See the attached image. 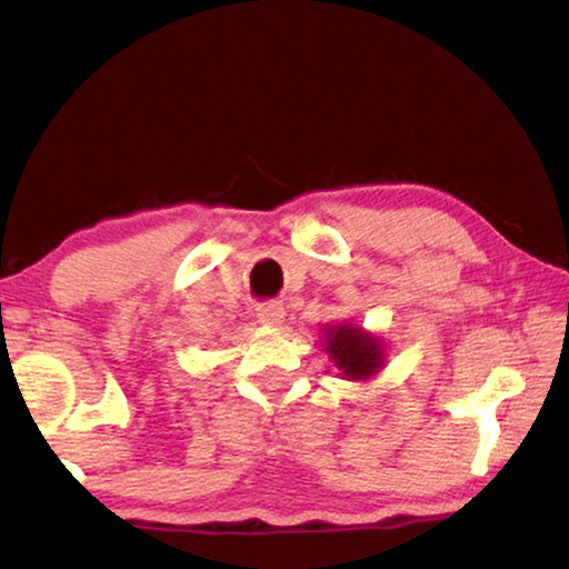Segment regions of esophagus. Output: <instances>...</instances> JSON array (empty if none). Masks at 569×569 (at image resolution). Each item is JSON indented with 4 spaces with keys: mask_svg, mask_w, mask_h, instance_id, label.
Instances as JSON below:
<instances>
[{
    "mask_svg": "<svg viewBox=\"0 0 569 569\" xmlns=\"http://www.w3.org/2000/svg\"><path fill=\"white\" fill-rule=\"evenodd\" d=\"M256 313H258V321L261 323H266V326H278L283 321V306L281 303H276V301H268V303H261L256 308Z\"/></svg>",
    "mask_w": 569,
    "mask_h": 569,
    "instance_id": "34e87169",
    "label": "esophagus"
}]
</instances>
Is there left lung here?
Here are the masks:
<instances>
[{"label": "left lung", "instance_id": "obj_1", "mask_svg": "<svg viewBox=\"0 0 569 569\" xmlns=\"http://www.w3.org/2000/svg\"><path fill=\"white\" fill-rule=\"evenodd\" d=\"M326 353L339 366V371L351 381H366L377 377L383 366V343L377 336L363 331L361 326L341 323L326 326Z\"/></svg>", "mask_w": 569, "mask_h": 569}]
</instances>
